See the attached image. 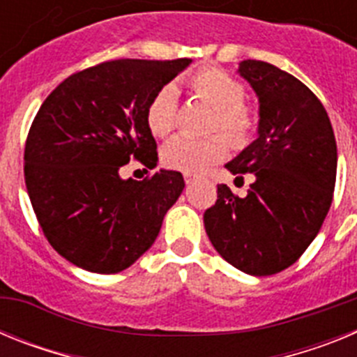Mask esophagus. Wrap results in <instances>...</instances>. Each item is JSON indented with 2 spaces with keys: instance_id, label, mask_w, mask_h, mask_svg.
<instances>
[{
  "instance_id": "34e87169",
  "label": "esophagus",
  "mask_w": 357,
  "mask_h": 357,
  "mask_svg": "<svg viewBox=\"0 0 357 357\" xmlns=\"http://www.w3.org/2000/svg\"><path fill=\"white\" fill-rule=\"evenodd\" d=\"M184 181H185V184H193L195 175H191V173H184Z\"/></svg>"
}]
</instances>
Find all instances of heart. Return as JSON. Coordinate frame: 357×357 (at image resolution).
Instances as JSON below:
<instances>
[{
    "label": "heart",
    "instance_id": "b5f03b06",
    "mask_svg": "<svg viewBox=\"0 0 357 357\" xmlns=\"http://www.w3.org/2000/svg\"><path fill=\"white\" fill-rule=\"evenodd\" d=\"M189 87L204 102L214 107L211 132H223L236 146H245L257 128V116L245 103V87L238 78L220 68H202L189 78ZM178 91L162 85L146 107V125L155 137H168L176 127ZM229 141L222 134L206 139L175 137L164 144L160 159L166 168L184 173H202L229 153Z\"/></svg>",
    "mask_w": 357,
    "mask_h": 357
}]
</instances>
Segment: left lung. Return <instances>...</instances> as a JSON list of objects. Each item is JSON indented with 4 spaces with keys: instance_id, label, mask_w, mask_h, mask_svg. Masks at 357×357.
<instances>
[{
    "instance_id": "left-lung-1",
    "label": "left lung",
    "mask_w": 357,
    "mask_h": 357,
    "mask_svg": "<svg viewBox=\"0 0 357 357\" xmlns=\"http://www.w3.org/2000/svg\"><path fill=\"white\" fill-rule=\"evenodd\" d=\"M238 73L259 98L257 139L225 164L247 197L218 185L204 213L213 247L248 275H273L291 266L317 238L333 202L338 151L329 116L307 85L263 61H243Z\"/></svg>"
}]
</instances>
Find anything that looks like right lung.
<instances>
[{
  "instance_id": "obj_1",
  "label": "right lung",
  "mask_w": 357,
  "mask_h": 357,
  "mask_svg": "<svg viewBox=\"0 0 357 357\" xmlns=\"http://www.w3.org/2000/svg\"><path fill=\"white\" fill-rule=\"evenodd\" d=\"M189 64L102 62L66 78L40 105L24 146V182L44 236L75 266L118 273L155 241L185 185L182 173L123 181L119 168L132 159L155 168L146 107Z\"/></svg>"
}]
</instances>
